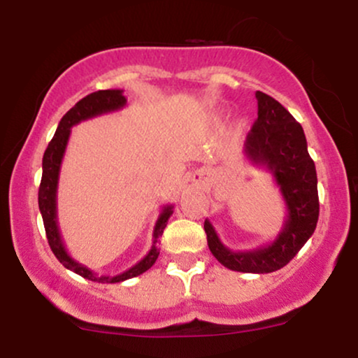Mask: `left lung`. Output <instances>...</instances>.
<instances>
[{
  "mask_svg": "<svg viewBox=\"0 0 358 358\" xmlns=\"http://www.w3.org/2000/svg\"><path fill=\"white\" fill-rule=\"evenodd\" d=\"M257 119L244 143L250 165L262 166L273 175L286 205V217L276 239L250 250H232L210 220H205L208 249L227 269L266 274L285 268L306 241L318 222V178L308 153L303 127L276 99L257 90Z\"/></svg>",
  "mask_w": 358,
  "mask_h": 358,
  "instance_id": "1",
  "label": "left lung"
}]
</instances>
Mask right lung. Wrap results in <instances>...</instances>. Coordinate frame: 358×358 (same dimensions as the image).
I'll list each match as a JSON object with an SVG mask.
<instances>
[{"mask_svg": "<svg viewBox=\"0 0 358 358\" xmlns=\"http://www.w3.org/2000/svg\"><path fill=\"white\" fill-rule=\"evenodd\" d=\"M126 102L127 99L121 89L97 90V92L89 94L84 99H80L64 117L60 119L59 127H57L52 141L48 143L47 150H45L42 162V183H40L38 190L40 213H42L48 244H50V249L52 252L55 254V257L59 259L65 268L73 271V273L79 274L82 278L89 279V281L110 282V285H114V282H122L131 278H136L139 274L146 273V271L155 264L156 259L159 256L158 239L162 237L163 231H165L168 219H170V215L173 213V205H165V207L162 208V213H159L153 229V244H151L150 252H148L141 261L136 262V264L131 266L129 269L122 271V273L116 274V276H102V274L94 273V271L87 268V266L76 261V259L67 252V249H65V244L64 241H62V234L59 229V215H57V190H59L62 162H64V155L65 150H67L72 127L79 124L82 121H87V119L122 109L126 106Z\"/></svg>", "mask_w": 358, "mask_h": 358, "instance_id": "1", "label": "right lung"}]
</instances>
